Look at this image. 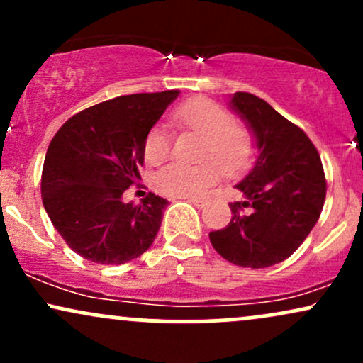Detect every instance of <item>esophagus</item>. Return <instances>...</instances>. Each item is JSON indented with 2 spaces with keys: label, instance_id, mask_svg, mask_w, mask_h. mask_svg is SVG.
Masks as SVG:
<instances>
[{
  "label": "esophagus",
  "instance_id": "1",
  "mask_svg": "<svg viewBox=\"0 0 363 363\" xmlns=\"http://www.w3.org/2000/svg\"><path fill=\"white\" fill-rule=\"evenodd\" d=\"M187 201L193 203L196 208H205L206 203H208V199L206 198H189V199H187Z\"/></svg>",
  "mask_w": 363,
  "mask_h": 363
}]
</instances>
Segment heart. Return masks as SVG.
I'll use <instances>...</instances> for the list:
<instances>
[{"mask_svg":"<svg viewBox=\"0 0 363 363\" xmlns=\"http://www.w3.org/2000/svg\"><path fill=\"white\" fill-rule=\"evenodd\" d=\"M179 128L201 135L198 165L170 164L158 170L155 189L170 198H194L203 194L222 176H235L251 164L254 140L247 128L234 123L232 112L206 97H194L179 104L172 112ZM170 153L169 131L155 124L145 138V157L150 164H160Z\"/></svg>","mask_w":363,"mask_h":363,"instance_id":"heart-1","label":"heart"}]
</instances>
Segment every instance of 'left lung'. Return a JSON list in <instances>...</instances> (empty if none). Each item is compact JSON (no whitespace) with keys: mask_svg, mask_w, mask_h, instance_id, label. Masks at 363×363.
I'll list each match as a JSON object with an SVG mask.
<instances>
[{"mask_svg":"<svg viewBox=\"0 0 363 363\" xmlns=\"http://www.w3.org/2000/svg\"><path fill=\"white\" fill-rule=\"evenodd\" d=\"M230 107L251 129L257 157L235 186L245 201L230 203L234 216L210 240L223 259L268 268L290 257L318 223L326 198L323 162L309 136L262 99L237 91Z\"/></svg>","mask_w":363,"mask_h":363,"instance_id":"8db88e82","label":"left lung"}]
</instances>
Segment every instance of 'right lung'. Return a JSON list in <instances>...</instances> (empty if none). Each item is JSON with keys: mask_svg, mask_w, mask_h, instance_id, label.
<instances>
[{"mask_svg": "<svg viewBox=\"0 0 363 363\" xmlns=\"http://www.w3.org/2000/svg\"><path fill=\"white\" fill-rule=\"evenodd\" d=\"M179 90L116 97L62 124L45 153L40 193L65 242L99 264H124L153 244L167 199L140 205L123 193L140 181L145 138Z\"/></svg>", "mask_w": 363, "mask_h": 363, "instance_id": "obj_1", "label": "right lung"}]
</instances>
